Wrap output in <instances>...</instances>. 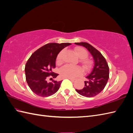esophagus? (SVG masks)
<instances>
[{"label": "esophagus", "instance_id": "obj_1", "mask_svg": "<svg viewBox=\"0 0 133 133\" xmlns=\"http://www.w3.org/2000/svg\"><path fill=\"white\" fill-rule=\"evenodd\" d=\"M69 79H70V81H71V82H74V81H75V79H74V78H68Z\"/></svg>", "mask_w": 133, "mask_h": 133}]
</instances>
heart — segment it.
Listing matches in <instances>:
<instances>
[{
	"instance_id": "heart-1",
	"label": "heart",
	"mask_w": 133,
	"mask_h": 133,
	"mask_svg": "<svg viewBox=\"0 0 133 133\" xmlns=\"http://www.w3.org/2000/svg\"><path fill=\"white\" fill-rule=\"evenodd\" d=\"M75 52L77 54L79 58L81 59L86 58L88 54L87 51L82 47H76L75 49ZM63 51H62L61 52L59 53L57 56V62L58 63H61L62 54ZM84 64L86 66H87L89 64V62L88 61H83ZM82 73V70L78 66H72L69 64L64 65V66L62 67L60 70V75L61 77L63 78H71L77 77L78 75L81 74Z\"/></svg>"
}]
</instances>
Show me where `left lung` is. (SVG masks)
I'll list each match as a JSON object with an SVG mask.
<instances>
[{"label": "left lung", "mask_w": 133, "mask_h": 133, "mask_svg": "<svg viewBox=\"0 0 133 133\" xmlns=\"http://www.w3.org/2000/svg\"><path fill=\"white\" fill-rule=\"evenodd\" d=\"M75 44L84 47L91 54L94 60L92 69L90 74L86 76L82 89H76L78 94L83 97L91 98L95 97L102 91L106 86L109 78V68L105 58L102 54L86 42L75 43Z\"/></svg>", "instance_id": "obj_1"}]
</instances>
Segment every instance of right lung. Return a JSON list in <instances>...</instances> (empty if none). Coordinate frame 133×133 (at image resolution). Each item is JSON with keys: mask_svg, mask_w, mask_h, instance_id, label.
<instances>
[{"mask_svg": "<svg viewBox=\"0 0 133 133\" xmlns=\"http://www.w3.org/2000/svg\"><path fill=\"white\" fill-rule=\"evenodd\" d=\"M71 44L51 43L45 44L34 52L25 66L26 81L30 89L35 94L47 97L54 94L60 87L62 81L53 80L48 82L49 77L55 78L58 75L52 72L55 67L58 54L61 50Z\"/></svg>", "mask_w": 133, "mask_h": 133, "instance_id": "add662e5", "label": "right lung"}]
</instances>
